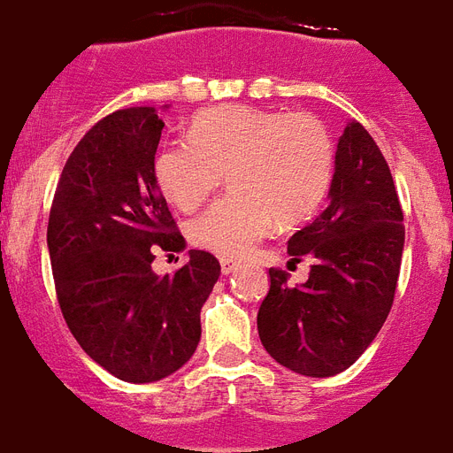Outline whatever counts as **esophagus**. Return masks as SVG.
<instances>
[{
    "label": "esophagus",
    "mask_w": 453,
    "mask_h": 453,
    "mask_svg": "<svg viewBox=\"0 0 453 453\" xmlns=\"http://www.w3.org/2000/svg\"><path fill=\"white\" fill-rule=\"evenodd\" d=\"M222 273L224 276H229V273H234V271H238L241 269V264L238 262H234V259H222Z\"/></svg>",
    "instance_id": "1"
}]
</instances>
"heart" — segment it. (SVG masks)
Returning a JSON list of instances; mask_svg holds the SVG:
<instances>
[{
  "instance_id": "b5f03b06",
  "label": "heart",
  "mask_w": 453,
  "mask_h": 453,
  "mask_svg": "<svg viewBox=\"0 0 453 453\" xmlns=\"http://www.w3.org/2000/svg\"><path fill=\"white\" fill-rule=\"evenodd\" d=\"M336 147L311 111L212 107L191 119L189 140L158 147L154 180L175 208L189 212L229 175L231 194L189 224V238L226 259L248 257L285 226L309 219L327 196Z\"/></svg>"
}]
</instances>
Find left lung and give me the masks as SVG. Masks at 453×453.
<instances>
[{
	"label": "left lung",
	"mask_w": 453,
	"mask_h": 453,
	"mask_svg": "<svg viewBox=\"0 0 453 453\" xmlns=\"http://www.w3.org/2000/svg\"><path fill=\"white\" fill-rule=\"evenodd\" d=\"M403 217L379 144L353 121L336 144L329 203L288 241L292 262L313 259L309 280L289 288L285 271L269 269L257 329L276 363L303 376H332L363 356L395 299Z\"/></svg>",
	"instance_id": "left-lung-1"
}]
</instances>
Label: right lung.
<instances>
[{
	"label": "right lung",
	"mask_w": 453,
	"mask_h": 453,
	"mask_svg": "<svg viewBox=\"0 0 453 453\" xmlns=\"http://www.w3.org/2000/svg\"><path fill=\"white\" fill-rule=\"evenodd\" d=\"M161 130L157 107L100 119L60 173L46 231L65 323L100 367L130 383L158 381L194 356L201 306L222 271L203 250L173 276L151 271L157 252L184 248L154 180Z\"/></svg>",
	"instance_id": "right-lung-1"
}]
</instances>
